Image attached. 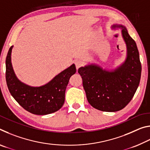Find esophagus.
Returning a JSON list of instances; mask_svg holds the SVG:
<instances>
[{
    "label": "esophagus",
    "mask_w": 150,
    "mask_h": 150,
    "mask_svg": "<svg viewBox=\"0 0 150 150\" xmlns=\"http://www.w3.org/2000/svg\"><path fill=\"white\" fill-rule=\"evenodd\" d=\"M75 66H76V69H78L79 68L81 67V66H83V62L81 60H77L75 62Z\"/></svg>",
    "instance_id": "1"
}]
</instances>
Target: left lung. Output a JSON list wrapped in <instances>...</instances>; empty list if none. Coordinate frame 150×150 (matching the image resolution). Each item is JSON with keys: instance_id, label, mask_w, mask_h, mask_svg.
Masks as SVG:
<instances>
[{"instance_id": "1", "label": "left lung", "mask_w": 150, "mask_h": 150, "mask_svg": "<svg viewBox=\"0 0 150 150\" xmlns=\"http://www.w3.org/2000/svg\"><path fill=\"white\" fill-rule=\"evenodd\" d=\"M112 28L122 29L127 48L124 62L112 71L95 64L78 69L88 102L93 107L105 112L120 110L130 102L138 87L142 72L138 47L126 27L115 24Z\"/></svg>"}]
</instances>
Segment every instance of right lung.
Returning <instances> with one entry per match:
<instances>
[{
    "instance_id": "add662e5",
    "label": "right lung",
    "mask_w": 150,
    "mask_h": 150,
    "mask_svg": "<svg viewBox=\"0 0 150 150\" xmlns=\"http://www.w3.org/2000/svg\"><path fill=\"white\" fill-rule=\"evenodd\" d=\"M12 47H10L6 58V81L11 95L22 107L34 115H49L59 110L65 102V93L69 79L76 72L75 64L47 84L31 87L19 81L15 75L11 63Z\"/></svg>"
}]
</instances>
